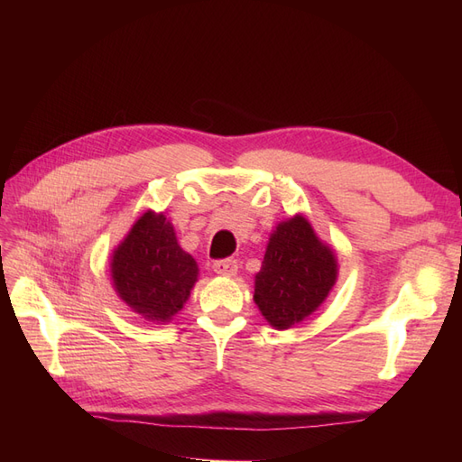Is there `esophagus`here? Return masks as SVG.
<instances>
[{
    "mask_svg": "<svg viewBox=\"0 0 462 462\" xmlns=\"http://www.w3.org/2000/svg\"><path fill=\"white\" fill-rule=\"evenodd\" d=\"M236 268H239V263H236V260L233 258H226V260H217L214 262V272L219 273V275H235L236 273Z\"/></svg>",
    "mask_w": 462,
    "mask_h": 462,
    "instance_id": "esophagus-1",
    "label": "esophagus"
}]
</instances>
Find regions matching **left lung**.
I'll list each match as a JSON object with an SVG mask.
<instances>
[{
	"mask_svg": "<svg viewBox=\"0 0 462 462\" xmlns=\"http://www.w3.org/2000/svg\"><path fill=\"white\" fill-rule=\"evenodd\" d=\"M335 282V253L299 214L279 223L272 233L254 277V302L270 326L289 329L319 309Z\"/></svg>",
	"mask_w": 462,
	"mask_h": 462,
	"instance_id": "8db88e82",
	"label": "left lung"
}]
</instances>
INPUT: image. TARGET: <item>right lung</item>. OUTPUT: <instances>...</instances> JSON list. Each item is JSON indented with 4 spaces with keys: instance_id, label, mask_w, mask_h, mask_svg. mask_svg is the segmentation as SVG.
<instances>
[{
    "instance_id": "obj_1",
    "label": "right lung",
    "mask_w": 462,
    "mask_h": 462,
    "mask_svg": "<svg viewBox=\"0 0 462 462\" xmlns=\"http://www.w3.org/2000/svg\"><path fill=\"white\" fill-rule=\"evenodd\" d=\"M111 279L131 310L150 321H170L199 279V263L179 246L163 214L146 212L114 250Z\"/></svg>"
}]
</instances>
